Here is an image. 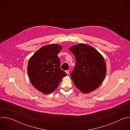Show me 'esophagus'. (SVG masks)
<instances>
[{"mask_svg": "<svg viewBox=\"0 0 130 130\" xmlns=\"http://www.w3.org/2000/svg\"><path fill=\"white\" fill-rule=\"evenodd\" d=\"M65 72H66V73H67V75H68V74H69V72L68 70H66V71H65Z\"/></svg>", "mask_w": 130, "mask_h": 130, "instance_id": "obj_1", "label": "esophagus"}]
</instances>
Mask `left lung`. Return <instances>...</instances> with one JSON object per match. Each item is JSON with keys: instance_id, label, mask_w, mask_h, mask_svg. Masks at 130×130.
Returning <instances> with one entry per match:
<instances>
[{"instance_id": "obj_1", "label": "left lung", "mask_w": 130, "mask_h": 130, "mask_svg": "<svg viewBox=\"0 0 130 130\" xmlns=\"http://www.w3.org/2000/svg\"><path fill=\"white\" fill-rule=\"evenodd\" d=\"M69 50L76 57V66L70 74L75 86L83 93L95 90L106 75V66L102 55L84 44L73 46Z\"/></svg>"}]
</instances>
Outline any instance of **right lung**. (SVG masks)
I'll return each instance as SVG.
<instances>
[{
    "label": "right lung",
    "mask_w": 130,
    "mask_h": 130,
    "mask_svg": "<svg viewBox=\"0 0 130 130\" xmlns=\"http://www.w3.org/2000/svg\"><path fill=\"white\" fill-rule=\"evenodd\" d=\"M62 48L54 44L44 46L29 60L27 70L31 82L44 94L52 92L67 75L60 68L61 61L58 56Z\"/></svg>",
    "instance_id": "obj_1"
}]
</instances>
